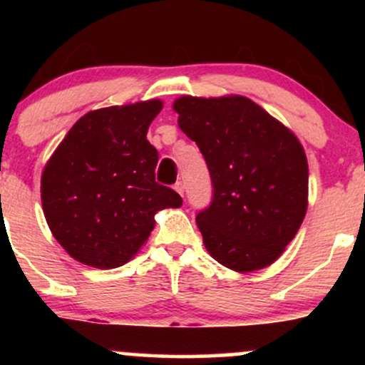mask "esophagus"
<instances>
[{
  "instance_id": "obj_1",
  "label": "esophagus",
  "mask_w": 365,
  "mask_h": 365,
  "mask_svg": "<svg viewBox=\"0 0 365 365\" xmlns=\"http://www.w3.org/2000/svg\"><path fill=\"white\" fill-rule=\"evenodd\" d=\"M173 188L178 192L180 195H183V192H185V185H183V182H177V183H175Z\"/></svg>"
}]
</instances>
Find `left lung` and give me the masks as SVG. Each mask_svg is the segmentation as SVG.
<instances>
[{
    "label": "left lung",
    "instance_id": "obj_1",
    "mask_svg": "<svg viewBox=\"0 0 365 365\" xmlns=\"http://www.w3.org/2000/svg\"><path fill=\"white\" fill-rule=\"evenodd\" d=\"M173 110L211 173L212 202L195 217L207 252L237 273L267 267L295 238L307 212L302 144L244 96H182Z\"/></svg>",
    "mask_w": 365,
    "mask_h": 365
}]
</instances>
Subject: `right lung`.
I'll use <instances>...</instances> for the list:
<instances>
[{
	"instance_id": "right-lung-1",
	"label": "right lung",
	"mask_w": 365,
	"mask_h": 365,
	"mask_svg": "<svg viewBox=\"0 0 365 365\" xmlns=\"http://www.w3.org/2000/svg\"><path fill=\"white\" fill-rule=\"evenodd\" d=\"M161 110L163 101L149 99L89 111L46 163V221L75 261L123 266L148 242L154 215L182 206V197L154 178L158 150L148 130Z\"/></svg>"
}]
</instances>
